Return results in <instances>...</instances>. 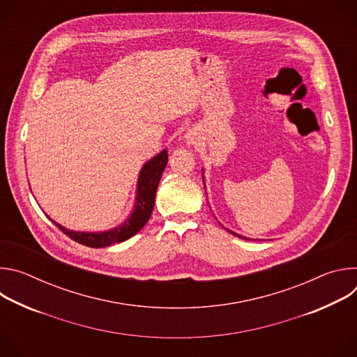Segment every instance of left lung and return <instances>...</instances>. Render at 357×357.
Listing matches in <instances>:
<instances>
[{
    "instance_id": "obj_1",
    "label": "left lung",
    "mask_w": 357,
    "mask_h": 357,
    "mask_svg": "<svg viewBox=\"0 0 357 357\" xmlns=\"http://www.w3.org/2000/svg\"><path fill=\"white\" fill-rule=\"evenodd\" d=\"M202 172H203V169H202ZM203 183H205V179H203ZM206 188V186H205ZM205 192H206V189H205ZM227 230V229H226ZM227 231H230L233 236H237V237H240V238H244V240H252V238H248V237H244V236H240V234H237V233H234V231H231V230H227Z\"/></svg>"
}]
</instances>
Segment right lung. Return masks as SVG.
<instances>
[{"mask_svg": "<svg viewBox=\"0 0 357 357\" xmlns=\"http://www.w3.org/2000/svg\"><path fill=\"white\" fill-rule=\"evenodd\" d=\"M168 164V151L162 149L160 154H157L154 158H151L148 162L144 164V167L139 171L138 182H137V195H135V203L134 209L128 219H126L124 223L119 225L114 229L97 231V233H89V231H76L69 230L65 226L55 223L66 236H69L72 240L87 245L93 248L107 247L114 243H121L137 234L148 222L151 218L152 209H154L155 203V193L158 183L161 181L162 172Z\"/></svg>", "mask_w": 357, "mask_h": 357, "instance_id": "right-lung-1", "label": "right lung"}]
</instances>
